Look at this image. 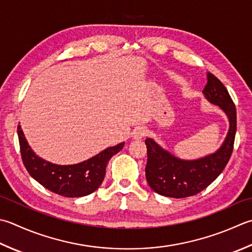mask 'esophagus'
I'll return each mask as SVG.
<instances>
[{
    "mask_svg": "<svg viewBox=\"0 0 252 252\" xmlns=\"http://www.w3.org/2000/svg\"><path fill=\"white\" fill-rule=\"evenodd\" d=\"M146 133H147V130L145 129V127L137 126L134 130H133L132 136H133V139L140 140V139H142V137H144L146 135Z\"/></svg>",
    "mask_w": 252,
    "mask_h": 252,
    "instance_id": "34e87169",
    "label": "esophagus"
}]
</instances>
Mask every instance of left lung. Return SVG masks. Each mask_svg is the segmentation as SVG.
<instances>
[{"label": "left lung", "mask_w": 252, "mask_h": 252, "mask_svg": "<svg viewBox=\"0 0 252 252\" xmlns=\"http://www.w3.org/2000/svg\"><path fill=\"white\" fill-rule=\"evenodd\" d=\"M206 77L208 83L202 93L206 99L219 106L227 116V135L218 151L198 159L178 158L153 139H146V180L152 190L160 195L180 199L199 193L220 175L233 153L237 126L234 101L218 77L210 72L206 73Z\"/></svg>", "instance_id": "obj_1"}]
</instances>
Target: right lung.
<instances>
[{
	"label": "right lung",
	"instance_id": "1",
	"mask_svg": "<svg viewBox=\"0 0 252 252\" xmlns=\"http://www.w3.org/2000/svg\"><path fill=\"white\" fill-rule=\"evenodd\" d=\"M17 134L22 159L29 175L46 189L66 198L85 196L99 188L105 178L108 161L125 145L122 142L107 147L99 154L75 165H57L34 154L21 126H17Z\"/></svg>",
	"mask_w": 252,
	"mask_h": 252
}]
</instances>
